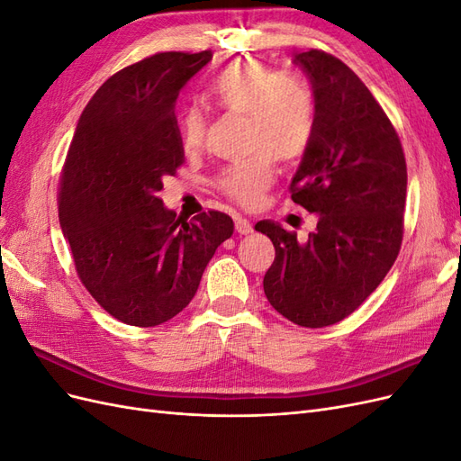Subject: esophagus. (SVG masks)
Instances as JSON below:
<instances>
[{
    "label": "esophagus",
    "instance_id": "34e87169",
    "mask_svg": "<svg viewBox=\"0 0 461 461\" xmlns=\"http://www.w3.org/2000/svg\"><path fill=\"white\" fill-rule=\"evenodd\" d=\"M234 229L239 234H248V232H252V222H249L244 217H236L234 219Z\"/></svg>",
    "mask_w": 461,
    "mask_h": 461
}]
</instances>
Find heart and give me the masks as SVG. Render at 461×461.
Here are the masks:
<instances>
[{
  "label": "heart",
  "mask_w": 461,
  "mask_h": 461,
  "mask_svg": "<svg viewBox=\"0 0 461 461\" xmlns=\"http://www.w3.org/2000/svg\"><path fill=\"white\" fill-rule=\"evenodd\" d=\"M209 100L229 113L248 117V149L254 156L222 169L217 188L230 200L254 207L275 178V158H302L315 131V97L296 75H278L258 59L232 61L205 88ZM180 146L198 151L205 138V115L188 107L176 119Z\"/></svg>",
  "instance_id": "1"
}]
</instances>
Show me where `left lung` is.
Segmentation results:
<instances>
[{
  "mask_svg": "<svg viewBox=\"0 0 461 461\" xmlns=\"http://www.w3.org/2000/svg\"><path fill=\"white\" fill-rule=\"evenodd\" d=\"M310 77L315 131L290 183L292 200L317 215L308 240L259 221L275 261L263 276L273 308L321 329L354 313L393 267L403 236L408 169L400 138L350 67L321 50L294 55Z\"/></svg>",
  "mask_w": 461,
  "mask_h": 461,
  "instance_id": "8db88e82",
  "label": "left lung"
}]
</instances>
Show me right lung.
Segmentation results:
<instances>
[{"mask_svg": "<svg viewBox=\"0 0 461 461\" xmlns=\"http://www.w3.org/2000/svg\"><path fill=\"white\" fill-rule=\"evenodd\" d=\"M212 51H163L121 68L82 111L59 180V222L80 283L122 323L156 327L196 294L227 213L186 221L158 196L185 163L175 102Z\"/></svg>", "mask_w": 461, "mask_h": 461, "instance_id": "add662e5", "label": "right lung"}]
</instances>
